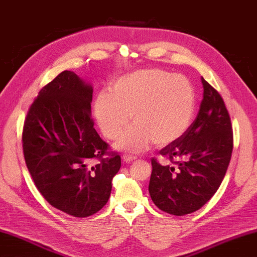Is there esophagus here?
<instances>
[{
	"instance_id": "obj_1",
	"label": "esophagus",
	"mask_w": 257,
	"mask_h": 257,
	"mask_svg": "<svg viewBox=\"0 0 257 257\" xmlns=\"http://www.w3.org/2000/svg\"><path fill=\"white\" fill-rule=\"evenodd\" d=\"M123 161L125 162V163H131V162H133V161H136L137 159V157H134V156H131V155H123Z\"/></svg>"
}]
</instances>
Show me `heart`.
Listing matches in <instances>:
<instances>
[{
	"label": "heart",
	"mask_w": 257,
	"mask_h": 257,
	"mask_svg": "<svg viewBox=\"0 0 257 257\" xmlns=\"http://www.w3.org/2000/svg\"><path fill=\"white\" fill-rule=\"evenodd\" d=\"M196 94L182 75L162 69H141L116 78L110 92H100L94 103L95 118L109 140L120 136L117 148L141 153L155 142L173 144L188 131L195 113Z\"/></svg>",
	"instance_id": "obj_1"
}]
</instances>
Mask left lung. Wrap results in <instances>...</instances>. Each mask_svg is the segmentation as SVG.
I'll return each mask as SVG.
<instances>
[{"instance_id": "1", "label": "left lung", "mask_w": 257, "mask_h": 257, "mask_svg": "<svg viewBox=\"0 0 257 257\" xmlns=\"http://www.w3.org/2000/svg\"><path fill=\"white\" fill-rule=\"evenodd\" d=\"M203 100L188 131L159 153L171 164L151 159L149 193L163 212L176 216L190 214L217 191L228 170L233 149L231 119L221 94L201 77Z\"/></svg>"}]
</instances>
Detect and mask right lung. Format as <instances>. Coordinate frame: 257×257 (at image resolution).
<instances>
[{"label": "right lung", "instance_id": "right-lung-1", "mask_svg": "<svg viewBox=\"0 0 257 257\" xmlns=\"http://www.w3.org/2000/svg\"><path fill=\"white\" fill-rule=\"evenodd\" d=\"M92 94L74 71H62L42 87L23 128L25 162L37 190L75 217L93 215L107 204L120 168V156L94 128Z\"/></svg>", "mask_w": 257, "mask_h": 257}]
</instances>
